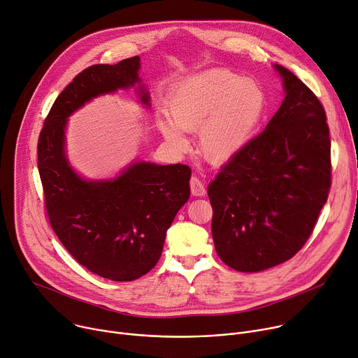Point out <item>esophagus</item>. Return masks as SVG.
Segmentation results:
<instances>
[{"label": "esophagus", "mask_w": 358, "mask_h": 358, "mask_svg": "<svg viewBox=\"0 0 358 358\" xmlns=\"http://www.w3.org/2000/svg\"><path fill=\"white\" fill-rule=\"evenodd\" d=\"M189 189H191L192 196H197V197H201V196H204V194H206L204 184L196 176H192L191 180H189Z\"/></svg>", "instance_id": "34e87169"}]
</instances>
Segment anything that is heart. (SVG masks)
<instances>
[{
  "instance_id": "b5f03b06",
  "label": "heart",
  "mask_w": 358,
  "mask_h": 358,
  "mask_svg": "<svg viewBox=\"0 0 358 358\" xmlns=\"http://www.w3.org/2000/svg\"><path fill=\"white\" fill-rule=\"evenodd\" d=\"M167 108L170 120H158L167 141L185 148L182 131H199L200 154L221 164L252 140L267 111V95L258 81L220 69L180 83L169 96Z\"/></svg>"
}]
</instances>
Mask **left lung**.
I'll use <instances>...</instances> for the list:
<instances>
[{"instance_id":"8db88e82","label":"left lung","mask_w":358,"mask_h":358,"mask_svg":"<svg viewBox=\"0 0 358 358\" xmlns=\"http://www.w3.org/2000/svg\"><path fill=\"white\" fill-rule=\"evenodd\" d=\"M274 69L285 91L281 107L208 185L215 251L224 264L243 273L294 257L331 187L326 111L301 80L278 64Z\"/></svg>"}]
</instances>
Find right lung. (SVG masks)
I'll use <instances>...</instances> for the list:
<instances>
[{
  "mask_svg": "<svg viewBox=\"0 0 358 358\" xmlns=\"http://www.w3.org/2000/svg\"><path fill=\"white\" fill-rule=\"evenodd\" d=\"M140 57L81 71L54 101L38 138V171L54 233L83 267L113 280L147 274L164 247L166 234L189 197L191 170L184 164L134 162L114 180L85 181L64 151L67 118L94 96L140 83ZM141 101L150 95L140 87Z\"/></svg>",
  "mask_w": 358,
  "mask_h": 358,
  "instance_id": "add662e5",
  "label": "right lung"
}]
</instances>
